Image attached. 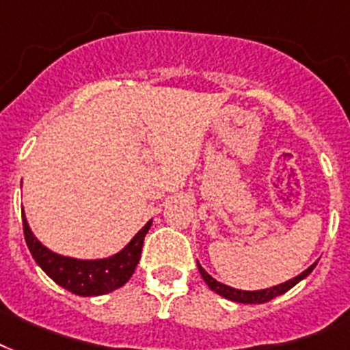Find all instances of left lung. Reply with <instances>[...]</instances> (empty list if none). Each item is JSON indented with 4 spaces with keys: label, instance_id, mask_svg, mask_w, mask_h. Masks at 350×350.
Returning <instances> with one entry per match:
<instances>
[{
    "label": "left lung",
    "instance_id": "left-lung-1",
    "mask_svg": "<svg viewBox=\"0 0 350 350\" xmlns=\"http://www.w3.org/2000/svg\"><path fill=\"white\" fill-rule=\"evenodd\" d=\"M316 265H318V262L310 265V267H308L305 272H301L299 275H296V278L288 279V281L281 283V285L270 286V288H262V291H239V288H232V286H228V285H223L221 281H217L215 278H212V275L206 272L204 268L200 267L199 262H197V267H199V272H200V275H202V279H204V283L210 286V288H212L215 294L226 297V299H230V301L250 303V305H254V303H267V301H270V299H273V297L285 294L286 291H291L292 286H296L297 283L301 281V279L307 278L308 273L312 272L314 268H316Z\"/></svg>",
    "mask_w": 350,
    "mask_h": 350
}]
</instances>
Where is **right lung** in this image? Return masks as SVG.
<instances>
[{
  "instance_id": "add662e5",
  "label": "right lung",
  "mask_w": 350,
  "mask_h": 350,
  "mask_svg": "<svg viewBox=\"0 0 350 350\" xmlns=\"http://www.w3.org/2000/svg\"><path fill=\"white\" fill-rule=\"evenodd\" d=\"M21 217H23L27 246L40 268L54 283L64 286L65 291L85 297L109 294L126 285L140 261L144 237L151 228V221H148L144 228L138 230V234L115 256L104 259H77V257L59 256L56 252L49 250L47 246H43L36 239V235L32 234L23 210H21Z\"/></svg>"
}]
</instances>
